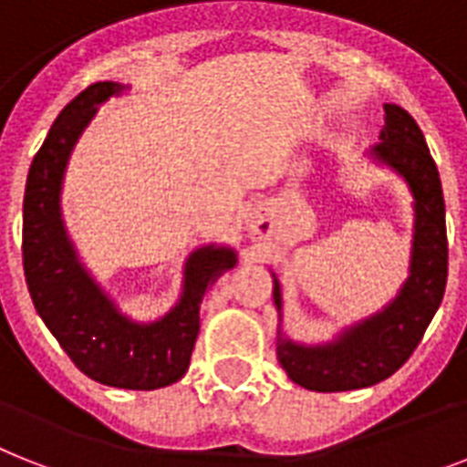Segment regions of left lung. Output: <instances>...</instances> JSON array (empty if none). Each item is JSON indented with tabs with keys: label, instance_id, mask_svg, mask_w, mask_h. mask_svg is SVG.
Wrapping results in <instances>:
<instances>
[{
	"label": "left lung",
	"instance_id": "8db88e82",
	"mask_svg": "<svg viewBox=\"0 0 467 467\" xmlns=\"http://www.w3.org/2000/svg\"><path fill=\"white\" fill-rule=\"evenodd\" d=\"M384 112L381 143L371 148V158L400 174L415 199L410 271L403 287L381 312L343 328L331 343H297L278 326L280 367L295 384L309 391H355L391 377L420 345L446 290L449 242L439 170L418 122L391 102H386ZM273 302L283 314L275 273Z\"/></svg>",
	"mask_w": 467,
	"mask_h": 467
}]
</instances>
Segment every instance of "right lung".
Segmentation results:
<instances>
[{
    "label": "right lung",
    "instance_id": "right-lung-1",
    "mask_svg": "<svg viewBox=\"0 0 467 467\" xmlns=\"http://www.w3.org/2000/svg\"><path fill=\"white\" fill-rule=\"evenodd\" d=\"M129 86L93 83L59 112L28 170L24 196V271L40 319L78 369L98 384L153 391L180 381L199 336L203 295L234 268L230 246L189 254L180 302L158 321L129 319L86 271L62 221V182L83 129L98 108Z\"/></svg>",
    "mask_w": 467,
    "mask_h": 467
}]
</instances>
